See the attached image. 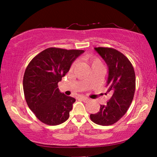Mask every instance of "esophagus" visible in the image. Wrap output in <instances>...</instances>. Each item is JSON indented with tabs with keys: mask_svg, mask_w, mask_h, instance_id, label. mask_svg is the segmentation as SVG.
<instances>
[{
	"mask_svg": "<svg viewBox=\"0 0 157 157\" xmlns=\"http://www.w3.org/2000/svg\"><path fill=\"white\" fill-rule=\"evenodd\" d=\"M78 98L79 99L83 101H87L89 100V98H88L87 97H86V96H80L78 97Z\"/></svg>",
	"mask_w": 157,
	"mask_h": 157,
	"instance_id": "obj_1",
	"label": "esophagus"
}]
</instances>
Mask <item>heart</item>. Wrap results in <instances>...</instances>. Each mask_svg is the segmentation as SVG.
<instances>
[{"label":"heart","instance_id":"heart-1","mask_svg":"<svg viewBox=\"0 0 157 157\" xmlns=\"http://www.w3.org/2000/svg\"><path fill=\"white\" fill-rule=\"evenodd\" d=\"M97 66H98V67H103L102 63L100 60L95 59L91 61V67L94 68V67H97Z\"/></svg>","mask_w":157,"mask_h":157}]
</instances>
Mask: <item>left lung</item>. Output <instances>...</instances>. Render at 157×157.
Here are the masks:
<instances>
[{"label": "left lung", "mask_w": 157, "mask_h": 157, "mask_svg": "<svg viewBox=\"0 0 157 157\" xmlns=\"http://www.w3.org/2000/svg\"><path fill=\"white\" fill-rule=\"evenodd\" d=\"M94 49L108 66L106 87L111 97L106 104L101 105L98 113L91 114L90 118L98 125H112L125 114L132 102L136 88L134 67L129 60L116 49L104 47Z\"/></svg>", "instance_id": "8db88e82"}]
</instances>
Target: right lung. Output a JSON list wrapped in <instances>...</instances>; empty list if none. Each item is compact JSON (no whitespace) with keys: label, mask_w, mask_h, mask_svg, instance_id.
I'll return each instance as SVG.
<instances>
[{"label":"right lung","mask_w":157,"mask_h":157,"mask_svg":"<svg viewBox=\"0 0 157 157\" xmlns=\"http://www.w3.org/2000/svg\"><path fill=\"white\" fill-rule=\"evenodd\" d=\"M83 50L48 48L31 60L23 76L25 98L29 109L43 123L59 125L69 117L74 98L61 93L58 83Z\"/></svg>","instance_id":"1"}]
</instances>
